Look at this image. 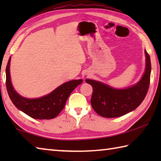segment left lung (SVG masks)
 Here are the masks:
<instances>
[{
    "label": "left lung",
    "mask_w": 161,
    "mask_h": 161,
    "mask_svg": "<svg viewBox=\"0 0 161 161\" xmlns=\"http://www.w3.org/2000/svg\"><path fill=\"white\" fill-rule=\"evenodd\" d=\"M145 54V72L137 84L129 88L117 89L100 81L85 80L93 87L92 107L99 115L106 118L121 116L136 109L145 99L149 88L151 72L150 56L146 50Z\"/></svg>",
    "instance_id": "obj_1"
}]
</instances>
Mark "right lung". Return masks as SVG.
I'll return each mask as SVG.
<instances>
[{"mask_svg": "<svg viewBox=\"0 0 161 161\" xmlns=\"http://www.w3.org/2000/svg\"><path fill=\"white\" fill-rule=\"evenodd\" d=\"M10 57L8 62L6 74V88L10 100L16 107L27 115L36 119H54L61 112L68 97L82 80H72L64 83L46 96L37 99H27L21 97L13 89L10 76Z\"/></svg>", "mask_w": 161, "mask_h": 161, "instance_id": "right-lung-1", "label": "right lung"}]
</instances>
